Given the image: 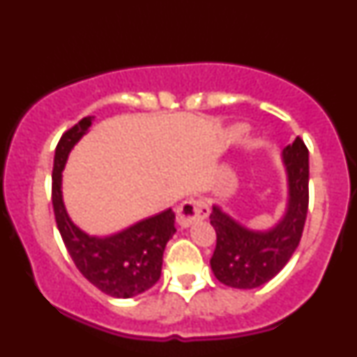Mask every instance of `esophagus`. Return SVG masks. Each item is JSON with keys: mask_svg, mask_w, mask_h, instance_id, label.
Segmentation results:
<instances>
[{"mask_svg": "<svg viewBox=\"0 0 357 357\" xmlns=\"http://www.w3.org/2000/svg\"><path fill=\"white\" fill-rule=\"evenodd\" d=\"M207 215H209V207L201 199H185L178 207V223L184 229Z\"/></svg>", "mask_w": 357, "mask_h": 357, "instance_id": "34e87169", "label": "esophagus"}]
</instances>
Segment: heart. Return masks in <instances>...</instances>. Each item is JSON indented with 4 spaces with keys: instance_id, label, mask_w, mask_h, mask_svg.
Listing matches in <instances>:
<instances>
[{
    "instance_id": "obj_1",
    "label": "heart",
    "mask_w": 357,
    "mask_h": 357,
    "mask_svg": "<svg viewBox=\"0 0 357 357\" xmlns=\"http://www.w3.org/2000/svg\"><path fill=\"white\" fill-rule=\"evenodd\" d=\"M245 131H246V128L243 126V125H236L234 128L231 129V134L234 135V137H238V135H242V134H245Z\"/></svg>"
}]
</instances>
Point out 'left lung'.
<instances>
[{"mask_svg": "<svg viewBox=\"0 0 357 357\" xmlns=\"http://www.w3.org/2000/svg\"><path fill=\"white\" fill-rule=\"evenodd\" d=\"M287 179L282 218L268 229H252L212 204L211 225L217 246L211 268L220 282L234 289H256L286 267L303 234L309 204V151L296 137L281 153Z\"/></svg>", "mask_w": 357, "mask_h": 357, "instance_id": "left-lung-1", "label": "left lung"}]
</instances>
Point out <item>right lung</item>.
Wrapping results in <instances>:
<instances>
[{"label":"right lung","mask_w":357,"mask_h":357,"mask_svg":"<svg viewBox=\"0 0 357 357\" xmlns=\"http://www.w3.org/2000/svg\"><path fill=\"white\" fill-rule=\"evenodd\" d=\"M95 116H86L62 135L53 168V207L56 223L77 270L106 295L132 298L159 281L162 256L173 237L174 213L167 209L140 220L111 236H92L73 223L63 204L62 172L73 146L89 132Z\"/></svg>","instance_id":"obj_1"}]
</instances>
